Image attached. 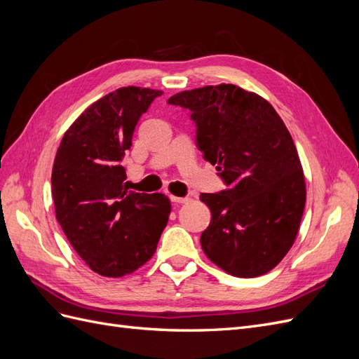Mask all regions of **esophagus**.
<instances>
[{"mask_svg":"<svg viewBox=\"0 0 359 359\" xmlns=\"http://www.w3.org/2000/svg\"><path fill=\"white\" fill-rule=\"evenodd\" d=\"M170 201H172V202H175V203H186V202H189V201H190V198H189V196H186V198L170 196Z\"/></svg>","mask_w":359,"mask_h":359,"instance_id":"34e87169","label":"esophagus"}]
</instances>
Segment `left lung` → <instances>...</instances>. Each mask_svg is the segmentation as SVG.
Wrapping results in <instances>:
<instances>
[{
  "instance_id": "left-lung-1",
  "label": "left lung",
  "mask_w": 359,
  "mask_h": 359,
  "mask_svg": "<svg viewBox=\"0 0 359 359\" xmlns=\"http://www.w3.org/2000/svg\"><path fill=\"white\" fill-rule=\"evenodd\" d=\"M168 103L190 111L198 148L227 187L201 194L211 211L203 253L233 277L266 274L295 241L306 206L301 161L283 119L232 83L182 91Z\"/></svg>"
}]
</instances>
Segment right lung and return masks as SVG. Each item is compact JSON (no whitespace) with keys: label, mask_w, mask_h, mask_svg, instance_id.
I'll return each instance as SVG.
<instances>
[{"label":"right lung","mask_w":359,"mask_h":359,"mask_svg":"<svg viewBox=\"0 0 359 359\" xmlns=\"http://www.w3.org/2000/svg\"><path fill=\"white\" fill-rule=\"evenodd\" d=\"M163 91L124 86L93 103L62 136L52 168L55 215L94 273L123 277L153 257L170 202L128 191L123 158L135 127Z\"/></svg>","instance_id":"add662e5"}]
</instances>
